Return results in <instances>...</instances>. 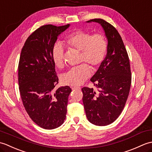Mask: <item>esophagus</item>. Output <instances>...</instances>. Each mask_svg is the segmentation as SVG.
Wrapping results in <instances>:
<instances>
[{
  "label": "esophagus",
  "instance_id": "obj_1",
  "mask_svg": "<svg viewBox=\"0 0 152 152\" xmlns=\"http://www.w3.org/2000/svg\"><path fill=\"white\" fill-rule=\"evenodd\" d=\"M72 90H77V89H80V88L79 87H72Z\"/></svg>",
  "mask_w": 152,
  "mask_h": 152
}]
</instances>
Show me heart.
Returning a JSON list of instances; mask_svg holds the SVG:
<instances>
[{
  "label": "heart",
  "instance_id": "1",
  "mask_svg": "<svg viewBox=\"0 0 152 152\" xmlns=\"http://www.w3.org/2000/svg\"><path fill=\"white\" fill-rule=\"evenodd\" d=\"M64 43L70 49L80 51V63L86 62L93 69L97 68L104 61L108 49V42L101 34H92L88 31L78 30L64 38ZM51 58L57 68L64 66V50L60 43H56L51 50ZM91 76V70L86 64L74 67L62 76V82L66 86L77 87Z\"/></svg>",
  "mask_w": 152,
  "mask_h": 152
}]
</instances>
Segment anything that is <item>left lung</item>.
Listing matches in <instances>:
<instances>
[{
    "instance_id": "left-lung-1",
    "label": "left lung",
    "mask_w": 152,
    "mask_h": 152,
    "mask_svg": "<svg viewBox=\"0 0 152 152\" xmlns=\"http://www.w3.org/2000/svg\"><path fill=\"white\" fill-rule=\"evenodd\" d=\"M101 24L108 39L107 53L99 69L91 78L95 86L84 87L83 103L89 122L95 125L112 124L124 110L131 84L129 56L116 28L102 19H90Z\"/></svg>"
}]
</instances>
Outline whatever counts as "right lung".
<instances>
[{
    "mask_svg": "<svg viewBox=\"0 0 152 152\" xmlns=\"http://www.w3.org/2000/svg\"><path fill=\"white\" fill-rule=\"evenodd\" d=\"M70 26H41L25 41L18 65V82L25 110L35 124L53 129L66 118L69 86L56 89L59 78L51 58L57 37Z\"/></svg>",
    "mask_w": 152,
    "mask_h": 152,
    "instance_id": "right-lung-1",
    "label": "right lung"
}]
</instances>
